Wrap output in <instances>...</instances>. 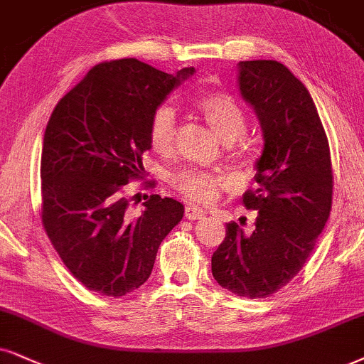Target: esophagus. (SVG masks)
<instances>
[{
  "label": "esophagus",
  "instance_id": "1",
  "mask_svg": "<svg viewBox=\"0 0 364 364\" xmlns=\"http://www.w3.org/2000/svg\"><path fill=\"white\" fill-rule=\"evenodd\" d=\"M185 216L188 220H201L205 218V211L195 208V206H186Z\"/></svg>",
  "mask_w": 364,
  "mask_h": 364
}]
</instances>
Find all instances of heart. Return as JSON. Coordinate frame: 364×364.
Returning <instances> with one entry per match:
<instances>
[{"label": "heart", "instance_id": "1", "mask_svg": "<svg viewBox=\"0 0 364 364\" xmlns=\"http://www.w3.org/2000/svg\"><path fill=\"white\" fill-rule=\"evenodd\" d=\"M195 109L203 121L225 142L235 141L247 129V114L237 99L225 92H206L195 100ZM149 144L156 153L169 154L176 141V114L171 105H159L149 121ZM171 185L176 191L195 203H211L225 186L222 174L201 169H179L171 174Z\"/></svg>", "mask_w": 364, "mask_h": 364}]
</instances>
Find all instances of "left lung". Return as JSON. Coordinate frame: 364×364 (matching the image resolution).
Instances as JSON below:
<instances>
[{"label": "left lung", "instance_id": "obj_1", "mask_svg": "<svg viewBox=\"0 0 364 364\" xmlns=\"http://www.w3.org/2000/svg\"><path fill=\"white\" fill-rule=\"evenodd\" d=\"M238 84L264 131L255 190L243 195L259 210L255 230L227 223L211 257L216 282L247 299L287 285L309 259L329 218L333 164L323 122L304 84L275 60L240 62Z\"/></svg>", "mask_w": 364, "mask_h": 364}]
</instances>
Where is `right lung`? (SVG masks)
Instances as JSON below:
<instances>
[{
  "label": "right lung",
  "mask_w": 364,
  "mask_h": 364,
  "mask_svg": "<svg viewBox=\"0 0 364 364\" xmlns=\"http://www.w3.org/2000/svg\"><path fill=\"white\" fill-rule=\"evenodd\" d=\"M193 72L169 75L136 58L109 60L55 105L41 149V223L89 291L122 297L141 287L161 242L181 222L183 205L159 195L131 216L126 185L142 178L151 116Z\"/></svg>",
  "instance_id": "1"
}]
</instances>
